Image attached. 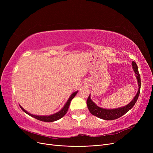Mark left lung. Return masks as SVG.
Masks as SVG:
<instances>
[{
  "mask_svg": "<svg viewBox=\"0 0 153 153\" xmlns=\"http://www.w3.org/2000/svg\"><path fill=\"white\" fill-rule=\"evenodd\" d=\"M132 66H133L134 71L135 73V76L137 77V79L138 81V90L137 94L135 96V98L133 99V100L129 104H128L127 105L124 106H123V107L114 108V109H105V108L99 107L98 106H97L95 104V103L91 100V95H89L87 100V105L89 112L92 115L100 119H102L104 120H108V121H111V120L116 119L121 117L123 115L127 113L129 110H131L133 108L134 105H135V103L137 102V99L140 94L141 81H140V74L138 73V67L137 66L136 62L133 61Z\"/></svg>",
  "mask_w": 153,
  "mask_h": 153,
  "instance_id": "obj_1",
  "label": "left lung"
}]
</instances>
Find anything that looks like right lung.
I'll return each instance as SVG.
<instances>
[{
	"mask_svg": "<svg viewBox=\"0 0 153 153\" xmlns=\"http://www.w3.org/2000/svg\"><path fill=\"white\" fill-rule=\"evenodd\" d=\"M77 92H78V91L73 92V93L69 98V99L67 101V102L66 103V104L64 105V107L61 110L59 111V112H57V113L52 114V115H46V116H41V115H36L31 114L29 113L28 112H27V111L25 109L23 108L20 105V108H22V110L24 111V112H25L27 114L29 115L30 116L34 117L36 119L39 120V121H44V122H53V121H57V120L62 118V117L64 116V115H65L67 113L68 108H69V105H70V103H71V101L72 100V99L74 98V97L76 96V94H77Z\"/></svg>",
	"mask_w": 153,
	"mask_h": 153,
	"instance_id": "right-lung-1",
	"label": "right lung"
}]
</instances>
